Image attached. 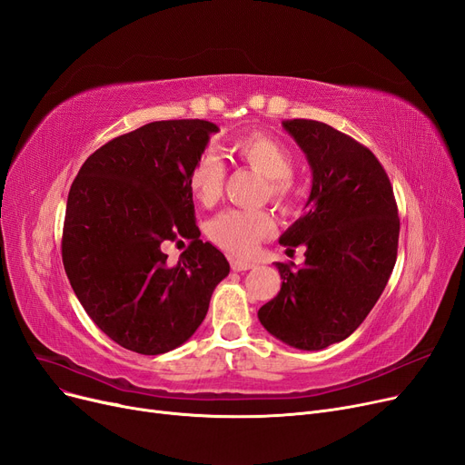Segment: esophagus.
<instances>
[{
	"label": "esophagus",
	"instance_id": "34e87169",
	"mask_svg": "<svg viewBox=\"0 0 465 465\" xmlns=\"http://www.w3.org/2000/svg\"><path fill=\"white\" fill-rule=\"evenodd\" d=\"M256 264L249 260H232V270L233 272H247V270H254Z\"/></svg>",
	"mask_w": 465,
	"mask_h": 465
}]
</instances>
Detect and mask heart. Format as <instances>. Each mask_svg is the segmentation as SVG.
I'll use <instances>...</instances> for the list:
<instances>
[{
	"label": "heart",
	"instance_id": "1",
	"mask_svg": "<svg viewBox=\"0 0 465 465\" xmlns=\"http://www.w3.org/2000/svg\"><path fill=\"white\" fill-rule=\"evenodd\" d=\"M232 152L251 169L266 176V195L281 211H292L298 203L300 190L292 178L294 155L277 140L264 133H252L237 138ZM224 165L214 153L197 157L188 174L192 195L203 205H214L224 188ZM273 232V220L264 211L230 209L211 222V237L214 243L235 256L252 254L260 241Z\"/></svg>",
	"mask_w": 465,
	"mask_h": 465
}]
</instances>
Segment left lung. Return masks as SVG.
<instances>
[{"label": "left lung", "instance_id": "left-lung-1", "mask_svg": "<svg viewBox=\"0 0 465 465\" xmlns=\"http://www.w3.org/2000/svg\"><path fill=\"white\" fill-rule=\"evenodd\" d=\"M306 153L312 192L304 216L279 237L306 260L275 262L281 291L258 310L264 329L287 346L319 351L346 340L371 313L397 260L399 214L390 178L374 153L313 119H287Z\"/></svg>", "mask_w": 465, "mask_h": 465}]
</instances>
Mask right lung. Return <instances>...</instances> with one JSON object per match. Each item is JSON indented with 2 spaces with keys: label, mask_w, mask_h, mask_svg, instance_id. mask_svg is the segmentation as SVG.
Wrapping results in <instances>:
<instances>
[{
  "label": "right lung",
  "mask_w": 465,
  "mask_h": 465,
  "mask_svg": "<svg viewBox=\"0 0 465 465\" xmlns=\"http://www.w3.org/2000/svg\"><path fill=\"white\" fill-rule=\"evenodd\" d=\"M218 127L203 119L153 121L87 157L68 193L63 262L94 325L121 348L167 353L203 322L226 256L199 239L192 165ZM191 239L176 267L165 240Z\"/></svg>",
  "instance_id": "add662e5"
}]
</instances>
